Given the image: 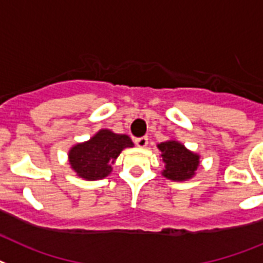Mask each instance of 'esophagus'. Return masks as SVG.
Listing matches in <instances>:
<instances>
[{"label": "esophagus", "instance_id": "34e87169", "mask_svg": "<svg viewBox=\"0 0 263 263\" xmlns=\"http://www.w3.org/2000/svg\"><path fill=\"white\" fill-rule=\"evenodd\" d=\"M135 144L140 148H144V147L148 144V138L147 136H142V138H136L135 139Z\"/></svg>", "mask_w": 263, "mask_h": 263}]
</instances>
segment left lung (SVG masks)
I'll return each mask as SVG.
<instances>
[{
  "mask_svg": "<svg viewBox=\"0 0 263 263\" xmlns=\"http://www.w3.org/2000/svg\"><path fill=\"white\" fill-rule=\"evenodd\" d=\"M157 147L162 153V162L165 163L162 176L177 182L193 178L200 166L198 154L187 150L182 143L176 139L159 143Z\"/></svg>",
  "mask_w": 263,
  "mask_h": 263,
  "instance_id": "1",
  "label": "left lung"
}]
</instances>
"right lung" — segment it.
I'll list each match as a JSON object with an SVG mask.
<instances>
[{
  "label": "right lung",
  "mask_w": 263,
  "mask_h": 263,
  "mask_svg": "<svg viewBox=\"0 0 263 263\" xmlns=\"http://www.w3.org/2000/svg\"><path fill=\"white\" fill-rule=\"evenodd\" d=\"M128 147H134L129 136L104 128L89 140L77 143L70 148L67 154L70 167L83 180H102L112 173V165Z\"/></svg>",
  "instance_id": "1"
}]
</instances>
